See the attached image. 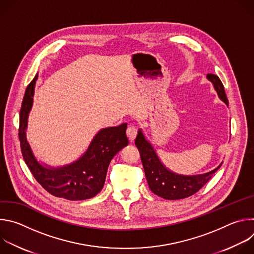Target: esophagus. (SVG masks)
I'll return each instance as SVG.
<instances>
[{"instance_id":"esophagus-1","label":"esophagus","mask_w":254,"mask_h":254,"mask_svg":"<svg viewBox=\"0 0 254 254\" xmlns=\"http://www.w3.org/2000/svg\"><path fill=\"white\" fill-rule=\"evenodd\" d=\"M136 133H137V129H136L135 127L129 126V127H127V136H128V138H129L130 141H132V140L135 138Z\"/></svg>"}]
</instances>
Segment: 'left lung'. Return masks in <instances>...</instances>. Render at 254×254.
Instances as JSON below:
<instances>
[{"mask_svg": "<svg viewBox=\"0 0 254 254\" xmlns=\"http://www.w3.org/2000/svg\"><path fill=\"white\" fill-rule=\"evenodd\" d=\"M207 79L211 81L219 98L228 105V99L224 86L215 74H207ZM142 167L146 174L149 187L156 195L167 200L184 199L198 192L218 171L222 163L210 172L199 175H180L168 169L160 160L152 143L144 136L141 128L138 129L135 138Z\"/></svg>", "mask_w": 254, "mask_h": 254, "instance_id": "8db88e82", "label": "left lung"}]
</instances>
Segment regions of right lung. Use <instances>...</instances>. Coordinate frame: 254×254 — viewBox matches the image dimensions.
<instances>
[{"label":"right lung","instance_id":"obj_1","mask_svg":"<svg viewBox=\"0 0 254 254\" xmlns=\"http://www.w3.org/2000/svg\"><path fill=\"white\" fill-rule=\"evenodd\" d=\"M37 78L38 74H36L27 86L20 111L19 139L24 161L37 182L51 195L71 201L92 198L103 188L113 158L128 144L127 124L98 130L84 154L74 162L60 167L40 163L31 149L26 133Z\"/></svg>","mask_w":254,"mask_h":254}]
</instances>
